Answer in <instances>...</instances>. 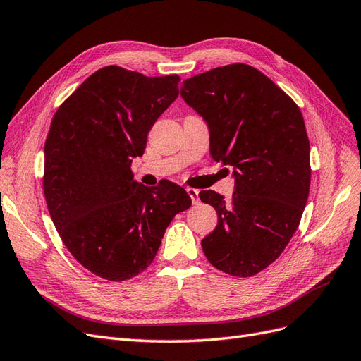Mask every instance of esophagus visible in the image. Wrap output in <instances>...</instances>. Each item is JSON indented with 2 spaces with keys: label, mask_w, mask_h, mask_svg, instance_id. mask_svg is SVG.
I'll return each mask as SVG.
<instances>
[{
  "label": "esophagus",
  "mask_w": 361,
  "mask_h": 361,
  "mask_svg": "<svg viewBox=\"0 0 361 361\" xmlns=\"http://www.w3.org/2000/svg\"><path fill=\"white\" fill-rule=\"evenodd\" d=\"M187 192L192 200V204H199L200 203V199H199V191L194 190V188H187Z\"/></svg>",
  "instance_id": "obj_1"
}]
</instances>
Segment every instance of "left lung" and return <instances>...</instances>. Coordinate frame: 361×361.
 <instances>
[{
	"label": "left lung",
	"mask_w": 361,
	"mask_h": 361,
	"mask_svg": "<svg viewBox=\"0 0 361 361\" xmlns=\"http://www.w3.org/2000/svg\"><path fill=\"white\" fill-rule=\"evenodd\" d=\"M180 96L207 123L211 155L233 169L231 200L202 191L218 224L203 253L226 274L251 277L269 267L298 228L310 190V143L298 105L244 63L185 80ZM228 171V169H226Z\"/></svg>",
	"instance_id": "left-lung-1"
}]
</instances>
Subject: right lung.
I'll return each mask as SVG.
<instances>
[{"label":"right lung","mask_w":361,"mask_h":361,"mask_svg":"<svg viewBox=\"0 0 361 361\" xmlns=\"http://www.w3.org/2000/svg\"><path fill=\"white\" fill-rule=\"evenodd\" d=\"M179 81L106 66L54 114L43 150L48 211L71 255L97 277L125 281L143 272L174 215L191 206L179 185L147 188L130 171Z\"/></svg>","instance_id":"add662e5"}]
</instances>
